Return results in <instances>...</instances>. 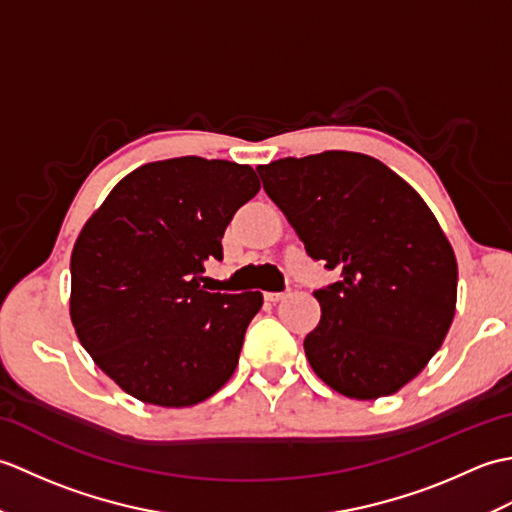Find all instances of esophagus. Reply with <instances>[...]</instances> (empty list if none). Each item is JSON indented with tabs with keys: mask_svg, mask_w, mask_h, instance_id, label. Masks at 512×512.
<instances>
[{
	"mask_svg": "<svg viewBox=\"0 0 512 512\" xmlns=\"http://www.w3.org/2000/svg\"><path fill=\"white\" fill-rule=\"evenodd\" d=\"M286 297H288V292H264V299L266 301H273V303L286 299Z\"/></svg>",
	"mask_w": 512,
	"mask_h": 512,
	"instance_id": "obj_1",
	"label": "esophagus"
}]
</instances>
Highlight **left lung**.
<instances>
[{"label":"left lung","instance_id":"left-lung-1","mask_svg":"<svg viewBox=\"0 0 512 512\" xmlns=\"http://www.w3.org/2000/svg\"><path fill=\"white\" fill-rule=\"evenodd\" d=\"M273 200L341 281L314 290L321 321L303 350L325 385L356 400L391 396L440 350L455 317L458 262L409 182L356 151L257 167Z\"/></svg>","mask_w":512,"mask_h":512}]
</instances>
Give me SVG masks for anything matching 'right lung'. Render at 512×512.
<instances>
[{"label":"right lung","mask_w":512,"mask_h":512,"mask_svg":"<svg viewBox=\"0 0 512 512\" xmlns=\"http://www.w3.org/2000/svg\"><path fill=\"white\" fill-rule=\"evenodd\" d=\"M248 165L184 156L147 162L116 184L76 237L70 319L92 361L149 405L191 407L233 376L262 292L200 286L204 262L255 198Z\"/></svg>","instance_id":"right-lung-1"}]
</instances>
